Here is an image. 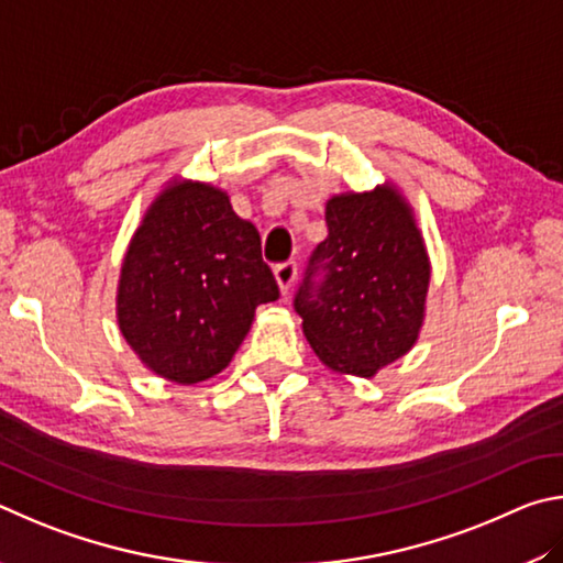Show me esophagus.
<instances>
[{
    "mask_svg": "<svg viewBox=\"0 0 563 563\" xmlns=\"http://www.w3.org/2000/svg\"><path fill=\"white\" fill-rule=\"evenodd\" d=\"M274 279L279 284V291L282 294H289L294 282H297V264L294 262H284V264H276L274 266Z\"/></svg>",
    "mask_w": 563,
    "mask_h": 563,
    "instance_id": "1",
    "label": "esophagus"
}]
</instances>
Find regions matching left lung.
I'll return each instance as SVG.
<instances>
[{"label": "left lung", "mask_w": 563, "mask_h": 563, "mask_svg": "<svg viewBox=\"0 0 563 563\" xmlns=\"http://www.w3.org/2000/svg\"><path fill=\"white\" fill-rule=\"evenodd\" d=\"M329 236L313 252L297 309L323 366L373 378L416 346L430 287V256L406 195L383 183L327 202ZM319 268V288L310 276Z\"/></svg>", "instance_id": "8db88e82"}]
</instances>
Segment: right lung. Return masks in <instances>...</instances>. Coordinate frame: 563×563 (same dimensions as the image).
Instances as JSON below:
<instances>
[{"mask_svg":"<svg viewBox=\"0 0 563 563\" xmlns=\"http://www.w3.org/2000/svg\"><path fill=\"white\" fill-rule=\"evenodd\" d=\"M276 299L256 227L220 187L177 175L128 242L115 319L147 371L197 386L230 366L256 307Z\"/></svg>","mask_w":563,"mask_h":563,"instance_id":"add662e5","label":"right lung"}]
</instances>
